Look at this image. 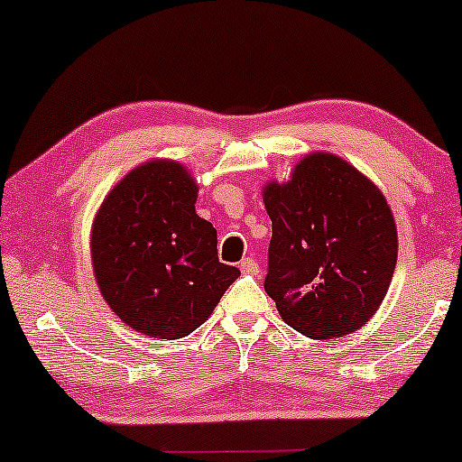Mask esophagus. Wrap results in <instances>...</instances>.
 Instances as JSON below:
<instances>
[{"instance_id":"34e87169","label":"esophagus","mask_w":462,"mask_h":462,"mask_svg":"<svg viewBox=\"0 0 462 462\" xmlns=\"http://www.w3.org/2000/svg\"><path fill=\"white\" fill-rule=\"evenodd\" d=\"M239 271H242V273H250V275H256L258 273V264H256V261L254 258H244L242 263H239Z\"/></svg>"}]
</instances>
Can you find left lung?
Listing matches in <instances>:
<instances>
[{
    "label": "left lung",
    "instance_id": "1",
    "mask_svg": "<svg viewBox=\"0 0 462 462\" xmlns=\"http://www.w3.org/2000/svg\"><path fill=\"white\" fill-rule=\"evenodd\" d=\"M273 223L264 290L288 326L328 340L362 328L387 294L397 263L393 212L374 182L334 153L313 151L271 180Z\"/></svg>",
    "mask_w": 462,
    "mask_h": 462
}]
</instances>
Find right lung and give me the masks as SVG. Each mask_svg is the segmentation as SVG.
<instances>
[{
	"label": "right lung",
	"mask_w": 462,
	"mask_h": 462,
	"mask_svg": "<svg viewBox=\"0 0 462 462\" xmlns=\"http://www.w3.org/2000/svg\"><path fill=\"white\" fill-rule=\"evenodd\" d=\"M198 182L182 163L149 160L106 193L94 217V280L113 313L151 338L189 337L210 318L239 269L218 261L217 229L195 212Z\"/></svg>",
	"instance_id": "1"
}]
</instances>
